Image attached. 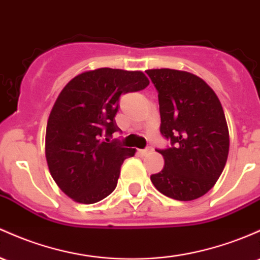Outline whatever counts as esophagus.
<instances>
[{
  "instance_id": "1",
  "label": "esophagus",
  "mask_w": 260,
  "mask_h": 260,
  "mask_svg": "<svg viewBox=\"0 0 260 260\" xmlns=\"http://www.w3.org/2000/svg\"><path fill=\"white\" fill-rule=\"evenodd\" d=\"M153 150V148H145V149H141L139 150V154H141L142 156H144V155H147V154H149L150 152H152Z\"/></svg>"
}]
</instances>
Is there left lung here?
Returning a JSON list of instances; mask_svg holds the SVG:
<instances>
[{"label":"left lung","instance_id":"left-lung-1","mask_svg":"<svg viewBox=\"0 0 260 260\" xmlns=\"http://www.w3.org/2000/svg\"><path fill=\"white\" fill-rule=\"evenodd\" d=\"M145 73L158 91L160 133L172 144L158 150L164 168L150 180L170 199L201 198L218 180L230 150L221 102L204 80L187 71L152 69Z\"/></svg>","mask_w":260,"mask_h":260}]
</instances>
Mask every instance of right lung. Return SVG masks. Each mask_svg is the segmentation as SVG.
<instances>
[{
	"label": "right lung",
	"mask_w": 260,
	"mask_h": 260,
	"mask_svg": "<svg viewBox=\"0 0 260 260\" xmlns=\"http://www.w3.org/2000/svg\"><path fill=\"white\" fill-rule=\"evenodd\" d=\"M148 85L142 71L100 68L76 75L59 93L48 118L45 158L54 181L75 202L95 204L116 189L121 165L136 153L107 143L119 131V98Z\"/></svg>",
	"instance_id": "add662e5"
}]
</instances>
